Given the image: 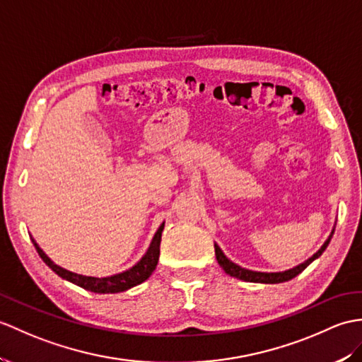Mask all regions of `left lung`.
<instances>
[{
    "mask_svg": "<svg viewBox=\"0 0 362 362\" xmlns=\"http://www.w3.org/2000/svg\"><path fill=\"white\" fill-rule=\"evenodd\" d=\"M333 233H334V228H333L332 234L329 236V239H327V240L324 242V245H322L321 248H319L312 257H308V259L305 260V262H302V264L290 268V270H285V272L262 273V272L247 270V268H242L240 265L231 262V260L223 255V251L221 250L219 245H217V243H214L216 259H217V262H219V265L223 268V272H225L226 274H230V276H233V277H238V279H240V281L257 282V284H281V282H287V281L293 279V277H296L299 273L304 272L305 268H307L310 264H312L315 259H317L319 256H321V255L324 253L327 245H329V243H330V239H332V236H333Z\"/></svg>",
    "mask_w": 362,
    "mask_h": 362,
    "instance_id": "obj_1",
    "label": "left lung"
}]
</instances>
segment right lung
I'll return each instance as SVG.
<instances>
[{
  "label": "right lung",
  "instance_id": "add662e5",
  "mask_svg": "<svg viewBox=\"0 0 362 362\" xmlns=\"http://www.w3.org/2000/svg\"><path fill=\"white\" fill-rule=\"evenodd\" d=\"M165 222L158 226L157 233L154 234L153 240H151V245L146 250V253L143 255V257L139 260V262L131 267L129 270L117 273L112 276H106V277H94V276H85V274H78L66 270V268L57 265L54 260H50L49 256L45 253L43 250L38 247V243L35 239H32L33 245H35L40 257L45 260V264L50 268V270L55 272L58 276L63 277V279L69 281L78 287L85 288L88 291H94L100 293V295H106V293H120L126 291L136 285L145 282L148 277L153 274L156 270L157 262H158V256H160V240H162V231H163Z\"/></svg>",
  "mask_w": 362,
  "mask_h": 362
}]
</instances>
